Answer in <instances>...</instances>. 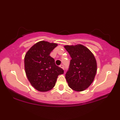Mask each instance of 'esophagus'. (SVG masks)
<instances>
[{
    "label": "esophagus",
    "instance_id": "esophagus-1",
    "mask_svg": "<svg viewBox=\"0 0 120 120\" xmlns=\"http://www.w3.org/2000/svg\"><path fill=\"white\" fill-rule=\"evenodd\" d=\"M60 68H61L63 69H64V65H63V64L60 65Z\"/></svg>",
    "mask_w": 120,
    "mask_h": 120
}]
</instances>
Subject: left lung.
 <instances>
[{"label":"left lung","instance_id":"8db88e82","mask_svg":"<svg viewBox=\"0 0 120 120\" xmlns=\"http://www.w3.org/2000/svg\"><path fill=\"white\" fill-rule=\"evenodd\" d=\"M71 60L65 79L69 86L76 91L86 90L94 80L97 62L93 53L84 46H64Z\"/></svg>","mask_w":120,"mask_h":120}]
</instances>
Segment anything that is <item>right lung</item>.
<instances>
[{"instance_id":"add662e5","label":"right lung","mask_w":120,"mask_h":120,"mask_svg":"<svg viewBox=\"0 0 120 120\" xmlns=\"http://www.w3.org/2000/svg\"><path fill=\"white\" fill-rule=\"evenodd\" d=\"M57 44L41 41L34 45L26 54L24 68L31 85L40 92H46L55 86L59 75L64 70L56 65L50 56Z\"/></svg>"}]
</instances>
